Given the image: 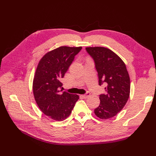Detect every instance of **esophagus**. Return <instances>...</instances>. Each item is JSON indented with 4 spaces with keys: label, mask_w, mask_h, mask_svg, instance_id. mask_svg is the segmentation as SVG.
<instances>
[{
    "label": "esophagus",
    "mask_w": 156,
    "mask_h": 156,
    "mask_svg": "<svg viewBox=\"0 0 156 156\" xmlns=\"http://www.w3.org/2000/svg\"><path fill=\"white\" fill-rule=\"evenodd\" d=\"M90 92H87V93L85 94H83V95H81V96H82L83 98L86 99V98H88V97L90 96Z\"/></svg>",
    "instance_id": "1"
}]
</instances>
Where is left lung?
<instances>
[{"label":"left lung","instance_id":"1","mask_svg":"<svg viewBox=\"0 0 156 156\" xmlns=\"http://www.w3.org/2000/svg\"><path fill=\"white\" fill-rule=\"evenodd\" d=\"M98 72L99 84L104 83L105 93L100 95V104L95 115L107 120L116 116L125 106L130 93V79L126 64L114 52L103 47L86 48Z\"/></svg>","mask_w":156,"mask_h":156}]
</instances>
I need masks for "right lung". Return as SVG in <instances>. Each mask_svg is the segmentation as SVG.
<instances>
[{"mask_svg":"<svg viewBox=\"0 0 156 156\" xmlns=\"http://www.w3.org/2000/svg\"><path fill=\"white\" fill-rule=\"evenodd\" d=\"M81 49L60 47L46 53L37 66L32 86L35 100L44 114L55 120L67 119L79 98L77 94L61 92L60 81Z\"/></svg>","mask_w":156,"mask_h":156,"instance_id":"right-lung-1","label":"right lung"}]
</instances>
